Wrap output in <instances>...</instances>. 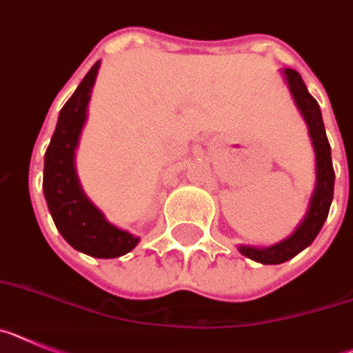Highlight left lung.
<instances>
[{"label":"left lung","mask_w":353,"mask_h":353,"mask_svg":"<svg viewBox=\"0 0 353 353\" xmlns=\"http://www.w3.org/2000/svg\"><path fill=\"white\" fill-rule=\"evenodd\" d=\"M283 74L288 87H290L291 96L295 99V104L299 106L300 113H302V117L307 124L309 137H311L312 147H314V154H316V188H314V194H312L311 202H309L305 219L302 220V223L295 229V232L290 238L283 240L281 243L272 245V247H265V249L240 245L238 250L243 256H247L252 261L263 263V265H281V263L288 261L299 252H302L305 247H309L312 240L318 236L320 229L323 228L334 197V177L336 176H334L330 145L329 140H327V134H325L320 104L309 94L304 79L296 70L284 69Z\"/></svg>","instance_id":"obj_1"}]
</instances>
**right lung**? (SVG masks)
Instances as JSON below:
<instances>
[{
	"instance_id": "obj_1",
	"label": "right lung",
	"mask_w": 353,
	"mask_h": 353,
	"mask_svg": "<svg viewBox=\"0 0 353 353\" xmlns=\"http://www.w3.org/2000/svg\"><path fill=\"white\" fill-rule=\"evenodd\" d=\"M97 70L99 62L92 65L74 94L60 110L57 128L44 156L42 188L54 225L67 243L92 257L110 259L133 250L140 238L115 228L104 219L101 210L85 195L76 174L74 152L87 121V106Z\"/></svg>"
}]
</instances>
